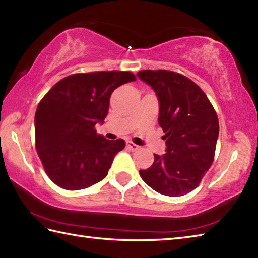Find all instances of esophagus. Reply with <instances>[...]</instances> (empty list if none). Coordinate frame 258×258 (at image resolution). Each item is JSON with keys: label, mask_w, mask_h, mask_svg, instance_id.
I'll return each mask as SVG.
<instances>
[{"label": "esophagus", "mask_w": 258, "mask_h": 258, "mask_svg": "<svg viewBox=\"0 0 258 258\" xmlns=\"http://www.w3.org/2000/svg\"><path fill=\"white\" fill-rule=\"evenodd\" d=\"M127 147L131 151H136V150L139 149V146L138 145H136L134 143H130V141H129V143H127Z\"/></svg>", "instance_id": "34e87169"}]
</instances>
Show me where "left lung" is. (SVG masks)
Instances as JSON below:
<instances>
[{
    "instance_id": "1",
    "label": "left lung",
    "mask_w": 258,
    "mask_h": 258,
    "mask_svg": "<svg viewBox=\"0 0 258 258\" xmlns=\"http://www.w3.org/2000/svg\"><path fill=\"white\" fill-rule=\"evenodd\" d=\"M137 76L158 98V123L166 140V154L155 155L151 167L139 170L140 177L162 195H186L214 161L219 134L216 111L202 89L180 73L144 70Z\"/></svg>"
}]
</instances>
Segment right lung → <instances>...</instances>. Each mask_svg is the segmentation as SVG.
<instances>
[{
	"label": "right lung",
	"mask_w": 258,
	"mask_h": 258,
	"mask_svg": "<svg viewBox=\"0 0 258 258\" xmlns=\"http://www.w3.org/2000/svg\"><path fill=\"white\" fill-rule=\"evenodd\" d=\"M136 81L128 71L77 73L52 87L36 108L35 148L46 175L67 190L101 181L122 139L108 140L94 125L103 123L114 89Z\"/></svg>",
	"instance_id": "right-lung-1"
}]
</instances>
